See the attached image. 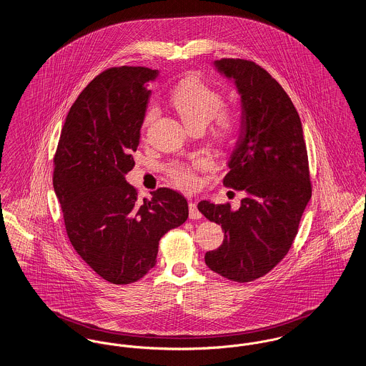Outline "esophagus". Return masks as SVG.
<instances>
[{"mask_svg": "<svg viewBox=\"0 0 366 366\" xmlns=\"http://www.w3.org/2000/svg\"><path fill=\"white\" fill-rule=\"evenodd\" d=\"M189 218L191 219H200L202 218V212L197 209L196 203H189Z\"/></svg>", "mask_w": 366, "mask_h": 366, "instance_id": "obj_1", "label": "esophagus"}]
</instances>
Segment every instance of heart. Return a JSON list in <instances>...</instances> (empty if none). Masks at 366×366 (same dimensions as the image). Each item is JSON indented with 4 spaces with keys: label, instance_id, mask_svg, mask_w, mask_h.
<instances>
[{
    "label": "heart",
    "instance_id": "heart-1",
    "mask_svg": "<svg viewBox=\"0 0 366 366\" xmlns=\"http://www.w3.org/2000/svg\"><path fill=\"white\" fill-rule=\"evenodd\" d=\"M170 103L173 104L179 117L188 127L199 124H209L211 119L215 121V134L218 139H227L236 127V115L222 108L224 97L214 87L207 85L196 75L184 78L170 94ZM157 117V109L151 108L144 119V124L152 122ZM202 162H194L191 166L182 163H173L169 167V173L175 182L187 189L197 185L196 172L202 169Z\"/></svg>",
    "mask_w": 366,
    "mask_h": 366
}]
</instances>
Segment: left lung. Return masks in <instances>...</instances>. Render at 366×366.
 Listing matches in <instances>:
<instances>
[{
  "instance_id": "obj_1",
  "label": "left lung",
  "mask_w": 366,
  "mask_h": 366,
  "mask_svg": "<svg viewBox=\"0 0 366 366\" xmlns=\"http://www.w3.org/2000/svg\"><path fill=\"white\" fill-rule=\"evenodd\" d=\"M214 66L234 81L242 99L240 134L224 185L245 197L237 209L207 200L197 204L225 232L224 243L204 261L225 279L248 282L269 273L294 243L312 197L307 149L295 105L267 71L243 59Z\"/></svg>"
}]
</instances>
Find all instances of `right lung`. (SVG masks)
<instances>
[{"label": "right lung", "mask_w": 366, "mask_h": 366, "mask_svg": "<svg viewBox=\"0 0 366 366\" xmlns=\"http://www.w3.org/2000/svg\"><path fill=\"white\" fill-rule=\"evenodd\" d=\"M157 76L127 66L97 75L71 107L53 159V188L74 249L118 285L144 277L157 264L159 240L189 214L181 193L159 188L139 200L124 178Z\"/></svg>", "instance_id": "add662e5"}]
</instances>
